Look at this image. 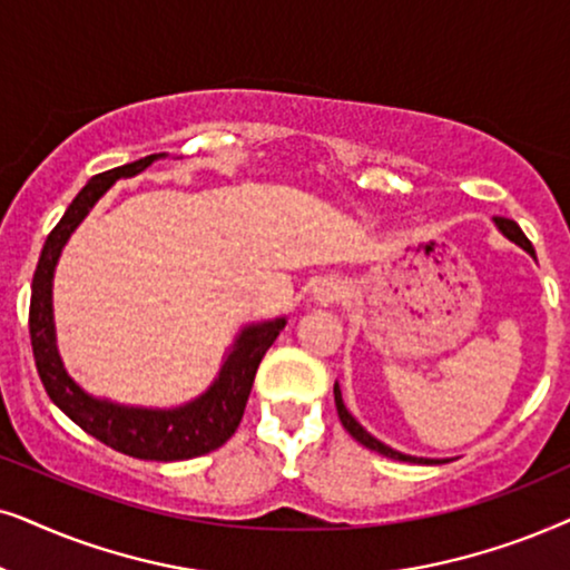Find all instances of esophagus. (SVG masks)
Here are the masks:
<instances>
[{"instance_id":"esophagus-1","label":"esophagus","mask_w":570,"mask_h":570,"mask_svg":"<svg viewBox=\"0 0 570 570\" xmlns=\"http://www.w3.org/2000/svg\"><path fill=\"white\" fill-rule=\"evenodd\" d=\"M315 297L321 299L323 305H328V302L341 297V286L333 284V281H325V284H321V286H317V289H315Z\"/></svg>"}]
</instances>
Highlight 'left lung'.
Listing matches in <instances>:
<instances>
[{"label":"left lung","mask_w":570,"mask_h":570,"mask_svg":"<svg viewBox=\"0 0 570 570\" xmlns=\"http://www.w3.org/2000/svg\"><path fill=\"white\" fill-rule=\"evenodd\" d=\"M495 224L500 226V232H503L508 239L515 242V245H521L523 249H527L529 255H534V247H532V242L527 239V234L521 232V226H519V224L511 222V218H503V216H498V218H495ZM333 399H336L338 420H341V424H344V430L348 432V435H352V438L356 440V443H362L364 449H370V451H377V453H383V456H389V459H396V461H412V464H440V461H432V459H414V456H406V453H399V451H393V449H389V445H383L381 440H375L373 435H370L367 430H362V424L356 422L354 416L346 412V406H344V399H341V389H338V385H333Z\"/></svg>","instance_id":"1"}]
</instances>
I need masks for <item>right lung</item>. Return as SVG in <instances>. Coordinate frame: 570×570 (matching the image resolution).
Segmentation results:
<instances>
[{
    "instance_id": "1",
    "label": "right lung",
    "mask_w": 570,
    "mask_h": 570,
    "mask_svg": "<svg viewBox=\"0 0 570 570\" xmlns=\"http://www.w3.org/2000/svg\"><path fill=\"white\" fill-rule=\"evenodd\" d=\"M154 154L140 158V161L117 166V169L101 171L90 177L86 187L65 210L59 222L47 237V245L38 257L33 273V292H30V344L38 375H41L43 389L49 399L70 416V420L94 435L96 440L109 445V449L127 453L132 459L146 461H181L195 459L203 453H210L229 440L237 432L245 404L253 391V381L257 364L268 352L278 331L286 321H271L263 325H249L242 331L237 346L226 360L218 381L210 385L208 393L193 404L171 409V412H150V409H127L109 404V401H96L82 393L70 377H67L62 362H59L55 346V323H51V278H55V265L62 253L65 242L70 239L94 203L109 189L119 177H132L156 161Z\"/></svg>"
}]
</instances>
